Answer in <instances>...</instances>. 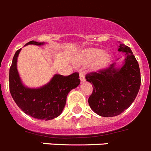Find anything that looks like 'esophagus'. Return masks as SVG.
Returning <instances> with one entry per match:
<instances>
[{"instance_id":"34e87169","label":"esophagus","mask_w":151,"mask_h":151,"mask_svg":"<svg viewBox=\"0 0 151 151\" xmlns=\"http://www.w3.org/2000/svg\"><path fill=\"white\" fill-rule=\"evenodd\" d=\"M80 80H81V83H83V82H85V81H86V80H85L84 74H83L82 72L80 73Z\"/></svg>"}]
</instances>
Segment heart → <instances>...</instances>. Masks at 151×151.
<instances>
[{
    "label": "heart",
    "instance_id": "b5f03b06",
    "mask_svg": "<svg viewBox=\"0 0 151 151\" xmlns=\"http://www.w3.org/2000/svg\"><path fill=\"white\" fill-rule=\"evenodd\" d=\"M111 55L107 52L96 48H86L80 52L77 63L85 65L92 62L91 68L95 71L105 68L111 61Z\"/></svg>",
    "mask_w": 151,
    "mask_h": 151
}]
</instances>
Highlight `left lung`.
Here are the masks:
<instances>
[{
  "mask_svg": "<svg viewBox=\"0 0 151 151\" xmlns=\"http://www.w3.org/2000/svg\"><path fill=\"white\" fill-rule=\"evenodd\" d=\"M118 51L124 53L122 66L114 63L105 70L86 76V81L93 84L89 105L103 117L122 113L135 99L141 86L140 68L131 48L120 43Z\"/></svg>",
  "mask_w": 151,
  "mask_h": 151,
  "instance_id": "left-lung-1",
  "label": "left lung"
}]
</instances>
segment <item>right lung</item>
I'll use <instances>...</instances> for the list:
<instances>
[{
  "label": "right lung",
  "mask_w": 151,
  "mask_h": 151,
  "mask_svg": "<svg viewBox=\"0 0 151 151\" xmlns=\"http://www.w3.org/2000/svg\"><path fill=\"white\" fill-rule=\"evenodd\" d=\"M45 42L30 41L25 45H43ZM21 48L16 52L10 68L9 83L13 99L23 112L41 120L59 116L66 104L68 93L81 83L79 74L69 76L55 74L51 81L39 88H30L23 83L17 70V58Z\"/></svg>",
  "instance_id": "1"
}]
</instances>
